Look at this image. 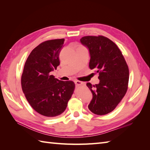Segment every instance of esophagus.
<instances>
[{"mask_svg": "<svg viewBox=\"0 0 150 150\" xmlns=\"http://www.w3.org/2000/svg\"><path fill=\"white\" fill-rule=\"evenodd\" d=\"M75 84L76 86H80V85L83 84V82H82L79 81H75Z\"/></svg>", "mask_w": 150, "mask_h": 150, "instance_id": "34e87169", "label": "esophagus"}]
</instances>
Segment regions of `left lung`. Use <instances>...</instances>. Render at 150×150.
I'll list each match as a JSON object with an SVG mask.
<instances>
[{
	"label": "left lung",
	"mask_w": 150,
	"mask_h": 150,
	"mask_svg": "<svg viewBox=\"0 0 150 150\" xmlns=\"http://www.w3.org/2000/svg\"><path fill=\"white\" fill-rule=\"evenodd\" d=\"M80 40L90 52V68L99 75V83L86 84L93 94L88 108L98 115L108 114L117 107L128 90V66L119 47L108 38L86 36Z\"/></svg>",
	"instance_id": "1"
}]
</instances>
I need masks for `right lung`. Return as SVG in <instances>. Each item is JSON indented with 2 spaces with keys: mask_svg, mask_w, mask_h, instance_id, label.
I'll return each mask as SVG.
<instances>
[{
  "mask_svg": "<svg viewBox=\"0 0 150 150\" xmlns=\"http://www.w3.org/2000/svg\"><path fill=\"white\" fill-rule=\"evenodd\" d=\"M64 39L50 40L34 48L25 62L21 86L28 103L47 117L62 114L75 89L73 81H62L51 73L60 64L59 53Z\"/></svg>",
  "mask_w": 150,
  "mask_h": 150,
  "instance_id": "add662e5",
  "label": "right lung"
}]
</instances>
